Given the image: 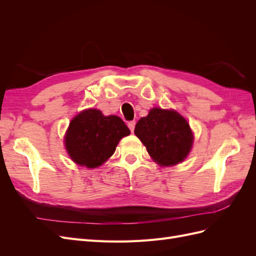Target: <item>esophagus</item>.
<instances>
[{"label": "esophagus", "mask_w": 256, "mask_h": 256, "mask_svg": "<svg viewBox=\"0 0 256 256\" xmlns=\"http://www.w3.org/2000/svg\"><path fill=\"white\" fill-rule=\"evenodd\" d=\"M128 127H129L131 132H134V127H136V120L129 122H128Z\"/></svg>", "instance_id": "esophagus-1"}]
</instances>
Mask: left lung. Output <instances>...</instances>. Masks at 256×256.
<instances>
[{
	"label": "left lung",
	"instance_id": "8db88e82",
	"mask_svg": "<svg viewBox=\"0 0 256 256\" xmlns=\"http://www.w3.org/2000/svg\"><path fill=\"white\" fill-rule=\"evenodd\" d=\"M136 136L160 166H174L188 156L193 141L189 124L175 111L154 108L136 122Z\"/></svg>",
	"mask_w": 256,
	"mask_h": 256
}]
</instances>
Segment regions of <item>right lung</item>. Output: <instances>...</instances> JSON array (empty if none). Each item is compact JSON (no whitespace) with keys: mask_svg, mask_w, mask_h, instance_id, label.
I'll return each instance as SVG.
<instances>
[{"mask_svg":"<svg viewBox=\"0 0 256 256\" xmlns=\"http://www.w3.org/2000/svg\"><path fill=\"white\" fill-rule=\"evenodd\" d=\"M129 128L118 116H104L90 109L78 114L69 124L65 144L69 156L80 166L97 168L110 158Z\"/></svg>","mask_w":256,"mask_h":256,"instance_id":"obj_1","label":"right lung"}]
</instances>
